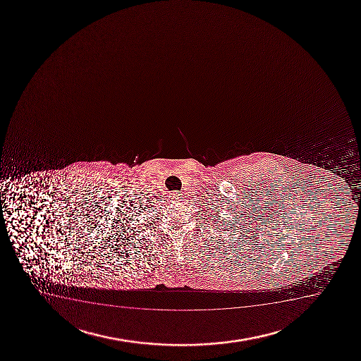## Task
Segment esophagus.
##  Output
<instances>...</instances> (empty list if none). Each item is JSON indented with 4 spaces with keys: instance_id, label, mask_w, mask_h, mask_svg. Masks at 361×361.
<instances>
[{
    "instance_id": "1",
    "label": "esophagus",
    "mask_w": 361,
    "mask_h": 361,
    "mask_svg": "<svg viewBox=\"0 0 361 361\" xmlns=\"http://www.w3.org/2000/svg\"><path fill=\"white\" fill-rule=\"evenodd\" d=\"M183 198V193L181 192H174L173 195H171V200H176V202H180Z\"/></svg>"
}]
</instances>
